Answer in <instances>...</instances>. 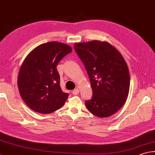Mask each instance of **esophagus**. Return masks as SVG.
<instances>
[{"mask_svg": "<svg viewBox=\"0 0 155 155\" xmlns=\"http://www.w3.org/2000/svg\"><path fill=\"white\" fill-rule=\"evenodd\" d=\"M79 92H80V90H79V88H75L74 89V90L72 91V94H74V95H77L79 94Z\"/></svg>", "mask_w": 155, "mask_h": 155, "instance_id": "obj_1", "label": "esophagus"}]
</instances>
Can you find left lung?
Instances as JSON below:
<instances>
[{
	"mask_svg": "<svg viewBox=\"0 0 155 155\" xmlns=\"http://www.w3.org/2000/svg\"><path fill=\"white\" fill-rule=\"evenodd\" d=\"M75 51L88 74L93 95L86 101L90 113L98 117L111 116L124 106L130 90L129 69L124 57L107 42L75 43Z\"/></svg>",
	"mask_w": 155,
	"mask_h": 155,
	"instance_id": "8db88e82",
	"label": "left lung"
}]
</instances>
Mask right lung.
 Instances as JSON below:
<instances>
[{"mask_svg":"<svg viewBox=\"0 0 155 155\" xmlns=\"http://www.w3.org/2000/svg\"><path fill=\"white\" fill-rule=\"evenodd\" d=\"M72 51L71 46L59 42L42 44L23 61L17 85L25 103L34 111L47 114L60 109L69 94L61 90L57 66Z\"/></svg>","mask_w":155,"mask_h":155,"instance_id":"obj_1","label":"right lung"}]
</instances>
